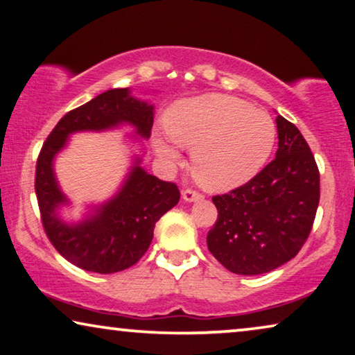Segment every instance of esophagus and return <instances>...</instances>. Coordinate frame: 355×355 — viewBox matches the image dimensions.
Returning a JSON list of instances; mask_svg holds the SVG:
<instances>
[{"mask_svg": "<svg viewBox=\"0 0 355 355\" xmlns=\"http://www.w3.org/2000/svg\"><path fill=\"white\" fill-rule=\"evenodd\" d=\"M182 196H183V199L187 200V202H196V200L204 199V196L200 194L199 191H196V189H184Z\"/></svg>", "mask_w": 355, "mask_h": 355, "instance_id": "1", "label": "esophagus"}]
</instances>
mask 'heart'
<instances>
[{
  "label": "heart",
  "mask_w": 355,
  "mask_h": 355,
  "mask_svg": "<svg viewBox=\"0 0 355 355\" xmlns=\"http://www.w3.org/2000/svg\"><path fill=\"white\" fill-rule=\"evenodd\" d=\"M164 127L173 144L191 150V172L209 191H230L261 171L276 141L271 116L244 100L207 94L182 100L167 111ZM156 153L175 164L178 150L156 137Z\"/></svg>",
  "instance_id": "obj_1"
}]
</instances>
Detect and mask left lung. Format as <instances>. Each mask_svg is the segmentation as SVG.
Segmentation results:
<instances>
[{"mask_svg":"<svg viewBox=\"0 0 355 355\" xmlns=\"http://www.w3.org/2000/svg\"><path fill=\"white\" fill-rule=\"evenodd\" d=\"M279 148L250 182L214 196L218 218L207 234L211 255L242 276L272 271L308 239L320 198L319 168L298 127L276 118Z\"/></svg>","mask_w":355,"mask_h":355,"instance_id":"8db88e82","label":"left lung"}]
</instances>
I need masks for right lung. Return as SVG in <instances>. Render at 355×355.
<instances>
[{
	"mask_svg": "<svg viewBox=\"0 0 355 355\" xmlns=\"http://www.w3.org/2000/svg\"><path fill=\"white\" fill-rule=\"evenodd\" d=\"M153 119V105L132 97L127 87L111 89L68 111L41 148L35 191L42 226L55 250L84 271L113 274L139 261L151 244L157 220L178 204L180 191L175 183L146 173L140 159H135L114 198L81 223L68 225L57 214L68 200L54 175V157L75 132L107 130L125 123L134 125L140 137L150 139Z\"/></svg>",
	"mask_w": 355,
	"mask_h": 355,
	"instance_id": "obj_1",
	"label": "right lung"
}]
</instances>
